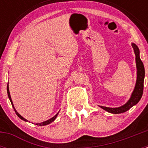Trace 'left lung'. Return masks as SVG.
I'll use <instances>...</instances> for the list:
<instances>
[{"instance_id":"8db88e82","label":"left lung","mask_w":148,"mask_h":148,"mask_svg":"<svg viewBox=\"0 0 148 148\" xmlns=\"http://www.w3.org/2000/svg\"><path fill=\"white\" fill-rule=\"evenodd\" d=\"M132 47L134 50L136 56V82L134 87L133 92H132L129 100L125 103L124 105L119 107V108H108L104 106H99L101 108L106 110L108 113H113V114H119V113H125L128 110H130L133 106L136 105L140 101L141 98L143 94L144 88V78H145V67L142 61H141L139 56V49L135 44L132 43Z\"/></svg>"}]
</instances>
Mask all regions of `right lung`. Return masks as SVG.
Wrapping results in <instances>:
<instances>
[{
	"mask_svg": "<svg viewBox=\"0 0 148 148\" xmlns=\"http://www.w3.org/2000/svg\"><path fill=\"white\" fill-rule=\"evenodd\" d=\"M8 84H7V94H8V97H9V99H10V102H11V104H12V105L13 108H14V110H15V113H16V115H17V116H18V117H19V118L23 120V121H28V120H27V119H24V118H23V116H21V115L19 114V113H18V112H17V110H15V107H14V104H13L12 101V99H11V95H10V90H9V85H8ZM58 113H59V112H58ZM58 113H57V114H56V116H53V118L49 119V120H47V121H43V122H41V123H36V125H39V126H44V125H49V124H50V123H52V122H53V121H55V119H56L57 118V116H58Z\"/></svg>",
	"mask_w": 148,
	"mask_h": 148,
	"instance_id": "obj_1",
	"label": "right lung"
}]
</instances>
